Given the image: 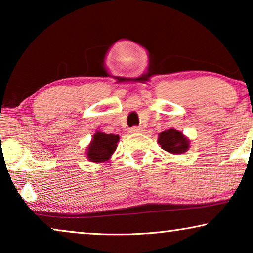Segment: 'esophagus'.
<instances>
[{"mask_svg": "<svg viewBox=\"0 0 253 253\" xmlns=\"http://www.w3.org/2000/svg\"><path fill=\"white\" fill-rule=\"evenodd\" d=\"M141 131H143V127H140V126H132L130 129V133H139V132H141Z\"/></svg>", "mask_w": 253, "mask_h": 253, "instance_id": "34e87169", "label": "esophagus"}]
</instances>
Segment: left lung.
I'll return each mask as SVG.
<instances>
[{
  "label": "left lung",
  "instance_id": "obj_1",
  "mask_svg": "<svg viewBox=\"0 0 253 253\" xmlns=\"http://www.w3.org/2000/svg\"><path fill=\"white\" fill-rule=\"evenodd\" d=\"M158 143L160 144L162 150L171 154L185 153L190 147V141L181 131L175 129L166 130L159 133Z\"/></svg>",
  "mask_w": 253,
  "mask_h": 253
}]
</instances>
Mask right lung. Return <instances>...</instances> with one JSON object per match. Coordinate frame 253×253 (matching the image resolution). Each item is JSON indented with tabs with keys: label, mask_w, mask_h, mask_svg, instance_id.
<instances>
[{
	"label": "right lung",
	"mask_w": 253,
	"mask_h": 253,
	"mask_svg": "<svg viewBox=\"0 0 253 253\" xmlns=\"http://www.w3.org/2000/svg\"><path fill=\"white\" fill-rule=\"evenodd\" d=\"M120 140L119 134H107L105 132H96L93 134L91 144L87 147V159L91 162H106L112 157Z\"/></svg>",
	"instance_id": "1"
}]
</instances>
